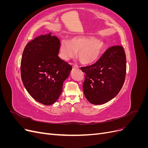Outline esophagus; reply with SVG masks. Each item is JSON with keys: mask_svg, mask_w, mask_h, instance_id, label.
<instances>
[{"mask_svg": "<svg viewBox=\"0 0 148 148\" xmlns=\"http://www.w3.org/2000/svg\"><path fill=\"white\" fill-rule=\"evenodd\" d=\"M73 68H74V69H78V66L77 65H73Z\"/></svg>", "mask_w": 148, "mask_h": 148, "instance_id": "obj_1", "label": "esophagus"}]
</instances>
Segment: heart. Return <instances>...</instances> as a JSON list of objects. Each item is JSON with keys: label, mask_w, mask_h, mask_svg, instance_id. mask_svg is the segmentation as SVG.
Wrapping results in <instances>:
<instances>
[{"label": "heart", "mask_w": 148, "mask_h": 148, "mask_svg": "<svg viewBox=\"0 0 148 148\" xmlns=\"http://www.w3.org/2000/svg\"><path fill=\"white\" fill-rule=\"evenodd\" d=\"M104 48L105 44L101 40L92 36H77L69 41H62L59 52L60 57L65 60L73 58L78 52V58L82 63L90 65L99 59Z\"/></svg>", "instance_id": "1"}]
</instances>
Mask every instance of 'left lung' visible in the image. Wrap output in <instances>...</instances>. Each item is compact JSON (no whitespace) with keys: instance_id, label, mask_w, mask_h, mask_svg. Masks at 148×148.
I'll return each instance as SVG.
<instances>
[{"instance_id":"1","label":"left lung","mask_w":148,"mask_h":148,"mask_svg":"<svg viewBox=\"0 0 148 148\" xmlns=\"http://www.w3.org/2000/svg\"><path fill=\"white\" fill-rule=\"evenodd\" d=\"M126 69V55L121 46L110 47L95 64L81 67L85 73L83 89L88 101L99 105L112 99L123 86Z\"/></svg>"}]
</instances>
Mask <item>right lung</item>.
Masks as SVG:
<instances>
[{
  "label": "right lung",
  "instance_id": "right-lung-1",
  "mask_svg": "<svg viewBox=\"0 0 148 148\" xmlns=\"http://www.w3.org/2000/svg\"><path fill=\"white\" fill-rule=\"evenodd\" d=\"M60 42L51 33L41 35L25 46L21 60V77L26 89L44 105L55 103L72 67L58 56Z\"/></svg>",
  "mask_w": 148,
  "mask_h": 148
}]
</instances>
